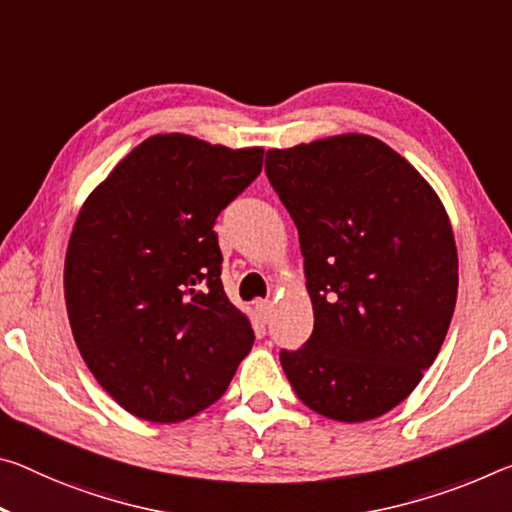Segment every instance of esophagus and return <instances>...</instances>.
I'll list each match as a JSON object with an SVG mask.
<instances>
[{"label": "esophagus", "mask_w": 512, "mask_h": 512, "mask_svg": "<svg viewBox=\"0 0 512 512\" xmlns=\"http://www.w3.org/2000/svg\"><path fill=\"white\" fill-rule=\"evenodd\" d=\"M255 307H257V312H259V316H262L264 321H269L271 319V314H273V300H257L255 303Z\"/></svg>", "instance_id": "1"}]
</instances>
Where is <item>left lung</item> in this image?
Masks as SVG:
<instances>
[{
    "instance_id": "8db88e82",
    "label": "left lung",
    "mask_w": 512,
    "mask_h": 512,
    "mask_svg": "<svg viewBox=\"0 0 512 512\" xmlns=\"http://www.w3.org/2000/svg\"><path fill=\"white\" fill-rule=\"evenodd\" d=\"M298 227L314 330L280 362L298 399L355 424L385 415L435 362L458 296L444 205L399 152L342 134L266 152Z\"/></svg>"
}]
</instances>
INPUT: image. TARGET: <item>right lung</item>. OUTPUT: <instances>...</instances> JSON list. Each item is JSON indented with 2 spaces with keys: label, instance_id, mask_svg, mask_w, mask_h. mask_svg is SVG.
Listing matches in <instances>:
<instances>
[{
  "label": "right lung",
  "instance_id": "1",
  "mask_svg": "<svg viewBox=\"0 0 512 512\" xmlns=\"http://www.w3.org/2000/svg\"><path fill=\"white\" fill-rule=\"evenodd\" d=\"M262 148L157 134L86 198L66 305L81 358L134 417L177 424L225 394L255 342L225 296L218 214L262 173Z\"/></svg>",
  "mask_w": 512,
  "mask_h": 512
}]
</instances>
